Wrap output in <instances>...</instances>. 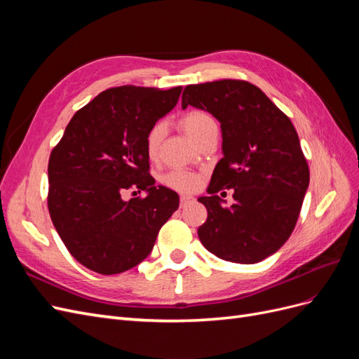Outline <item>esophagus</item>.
Masks as SVG:
<instances>
[{
	"instance_id": "esophagus-1",
	"label": "esophagus",
	"mask_w": 359,
	"mask_h": 359,
	"mask_svg": "<svg viewBox=\"0 0 359 359\" xmlns=\"http://www.w3.org/2000/svg\"><path fill=\"white\" fill-rule=\"evenodd\" d=\"M191 202H194V198H193V196H189V194H182V196L180 198V205H181V208H184V206L190 205Z\"/></svg>"
}]
</instances>
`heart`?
Returning a JSON list of instances; mask_svg holds the SVG:
<instances>
[{
	"instance_id": "obj_1",
	"label": "heart",
	"mask_w": 359,
	"mask_h": 359,
	"mask_svg": "<svg viewBox=\"0 0 359 359\" xmlns=\"http://www.w3.org/2000/svg\"><path fill=\"white\" fill-rule=\"evenodd\" d=\"M181 126L184 128V132L187 133V136L196 142V139H199L206 130L215 126V121L206 112L191 111L181 118ZM163 133H165V128H163L161 124H156L148 132L147 154L149 158H154L157 156ZM163 181H165L168 187L178 191H193L201 186V177L189 170H172Z\"/></svg>"
}]
</instances>
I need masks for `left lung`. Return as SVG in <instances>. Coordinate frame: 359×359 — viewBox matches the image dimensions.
<instances>
[{
	"label": "left lung",
	"instance_id": "8db88e82",
	"mask_svg": "<svg viewBox=\"0 0 359 359\" xmlns=\"http://www.w3.org/2000/svg\"><path fill=\"white\" fill-rule=\"evenodd\" d=\"M181 106L210 112L222 127L223 158L212 172L210 196L198 199L208 211L198 229L201 243L235 264H256L274 255L297 224L310 182L295 127L262 90L245 81L189 85ZM223 188L234 190L229 209L216 194Z\"/></svg>",
	"mask_w": 359,
	"mask_h": 359
}]
</instances>
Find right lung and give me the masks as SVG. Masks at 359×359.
<instances>
[{
	"instance_id": "add662e5",
	"label": "right lung",
	"mask_w": 359,
	"mask_h": 359,
	"mask_svg": "<svg viewBox=\"0 0 359 359\" xmlns=\"http://www.w3.org/2000/svg\"><path fill=\"white\" fill-rule=\"evenodd\" d=\"M181 91L132 85L106 90L73 115L52 149V223L72 256L95 273L119 274L139 265L178 210V193L156 187L148 173L147 135L177 106ZM136 188L147 196L126 201L125 191Z\"/></svg>"
}]
</instances>
